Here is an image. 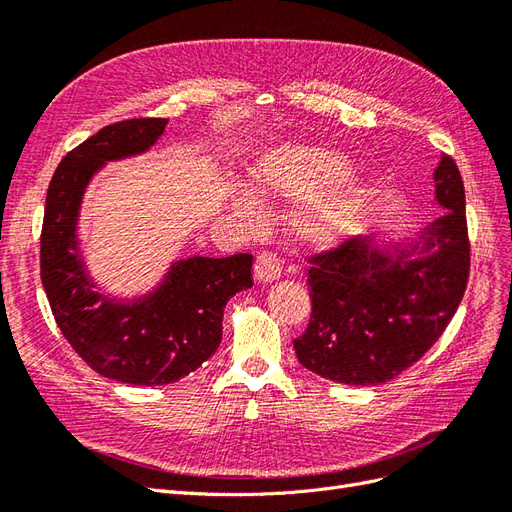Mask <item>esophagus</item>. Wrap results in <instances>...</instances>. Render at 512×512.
Masks as SVG:
<instances>
[{
	"mask_svg": "<svg viewBox=\"0 0 512 512\" xmlns=\"http://www.w3.org/2000/svg\"><path fill=\"white\" fill-rule=\"evenodd\" d=\"M281 276V259L272 253H261L255 259V279L261 283H272Z\"/></svg>",
	"mask_w": 512,
	"mask_h": 512,
	"instance_id": "obj_1",
	"label": "esophagus"
}]
</instances>
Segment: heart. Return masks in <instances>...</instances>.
Here are the masks:
<instances>
[{
  "label": "heart",
  "mask_w": 512,
  "mask_h": 512,
  "mask_svg": "<svg viewBox=\"0 0 512 512\" xmlns=\"http://www.w3.org/2000/svg\"><path fill=\"white\" fill-rule=\"evenodd\" d=\"M347 169V156L337 150L289 143L261 156L248 178L253 191L270 201H294L315 190L291 216L289 233L302 246L326 248L347 238L367 208V182ZM225 203L242 223H261L259 201L246 188L229 186Z\"/></svg>",
  "instance_id": "1"
}]
</instances>
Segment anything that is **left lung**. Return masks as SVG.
<instances>
[{"instance_id": "obj_1", "label": "left lung", "mask_w": 512, "mask_h": 512, "mask_svg": "<svg viewBox=\"0 0 512 512\" xmlns=\"http://www.w3.org/2000/svg\"><path fill=\"white\" fill-rule=\"evenodd\" d=\"M433 186L446 212L414 238H354L311 259V321L294 341L304 369L349 386L384 384L442 337L470 274L463 180L446 154Z\"/></svg>"}]
</instances>
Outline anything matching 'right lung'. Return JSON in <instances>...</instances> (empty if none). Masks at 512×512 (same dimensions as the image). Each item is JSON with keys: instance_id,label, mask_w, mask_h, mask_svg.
<instances>
[{"instance_id": "1", "label": "right lung", "mask_w": 512, "mask_h": 512, "mask_svg": "<svg viewBox=\"0 0 512 512\" xmlns=\"http://www.w3.org/2000/svg\"><path fill=\"white\" fill-rule=\"evenodd\" d=\"M165 126L160 118L118 122L68 152L49 184L40 236V279L66 341L96 373L133 386L197 371L221 345L227 300L253 287L248 253L173 261L135 298L105 294L90 276L79 240L87 186L107 163L148 152Z\"/></svg>"}]
</instances>
